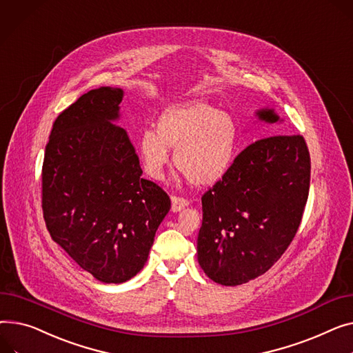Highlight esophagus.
Masks as SVG:
<instances>
[{
  "instance_id": "34e87169",
  "label": "esophagus",
  "mask_w": 353,
  "mask_h": 353,
  "mask_svg": "<svg viewBox=\"0 0 353 353\" xmlns=\"http://www.w3.org/2000/svg\"><path fill=\"white\" fill-rule=\"evenodd\" d=\"M189 205V201L183 197H177V196H172V211L177 213V211L183 210L184 207Z\"/></svg>"
}]
</instances>
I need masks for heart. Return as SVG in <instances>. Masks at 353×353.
Masks as SVG:
<instances>
[{
    "label": "heart",
    "mask_w": 353,
    "mask_h": 353,
    "mask_svg": "<svg viewBox=\"0 0 353 353\" xmlns=\"http://www.w3.org/2000/svg\"><path fill=\"white\" fill-rule=\"evenodd\" d=\"M237 146V126L232 117L201 101L164 109L156 129L137 136V153L152 179L160 180L170 164L196 185H213L228 172Z\"/></svg>",
    "instance_id": "1"
}]
</instances>
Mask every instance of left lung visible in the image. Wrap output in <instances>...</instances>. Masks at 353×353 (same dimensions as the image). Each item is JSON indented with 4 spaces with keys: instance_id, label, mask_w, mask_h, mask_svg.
<instances>
[{
    "instance_id": "1",
    "label": "left lung",
    "mask_w": 353,
    "mask_h": 353,
    "mask_svg": "<svg viewBox=\"0 0 353 353\" xmlns=\"http://www.w3.org/2000/svg\"><path fill=\"white\" fill-rule=\"evenodd\" d=\"M276 123L272 109L256 112ZM311 159L301 134H272L245 148L201 197L199 264L234 287L267 272L294 240L310 193Z\"/></svg>"
}]
</instances>
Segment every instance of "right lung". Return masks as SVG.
I'll return each instance as SVG.
<instances>
[{
  "instance_id": "obj_1",
  "label": "right lung",
  "mask_w": 353,
  "mask_h": 353,
  "mask_svg": "<svg viewBox=\"0 0 353 353\" xmlns=\"http://www.w3.org/2000/svg\"><path fill=\"white\" fill-rule=\"evenodd\" d=\"M121 88L92 89L54 122L42 164V211L52 240L105 284L148 261L170 199L142 177L119 119Z\"/></svg>"
}]
</instances>
